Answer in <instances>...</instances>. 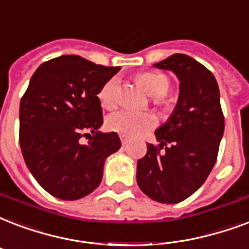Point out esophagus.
<instances>
[{"instance_id":"esophagus-1","label":"esophagus","mask_w":249,"mask_h":249,"mask_svg":"<svg viewBox=\"0 0 249 249\" xmlns=\"http://www.w3.org/2000/svg\"><path fill=\"white\" fill-rule=\"evenodd\" d=\"M120 140H121V143H123V145H126V143L130 141V138H129L128 136H125V134H121Z\"/></svg>"}]
</instances>
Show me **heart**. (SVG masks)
<instances>
[{
  "label": "heart",
  "instance_id": "heart-1",
  "mask_svg": "<svg viewBox=\"0 0 249 249\" xmlns=\"http://www.w3.org/2000/svg\"><path fill=\"white\" fill-rule=\"evenodd\" d=\"M137 82L149 92L155 103L164 102V94L170 89V79L162 73H141L137 75ZM100 103L104 108H113L119 99V79L112 77L104 83L98 92ZM157 117L149 111L120 109L107 117V128L112 132L136 137L141 136L155 126Z\"/></svg>",
  "mask_w": 249,
  "mask_h": 249
}]
</instances>
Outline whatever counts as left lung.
<instances>
[{"label": "left lung", "instance_id": "obj_1", "mask_svg": "<svg viewBox=\"0 0 249 249\" xmlns=\"http://www.w3.org/2000/svg\"><path fill=\"white\" fill-rule=\"evenodd\" d=\"M180 81L179 100L137 162V184L151 200L178 204L205 183L217 162L225 130L219 89L213 73L192 57L176 53L155 64Z\"/></svg>", "mask_w": 249, "mask_h": 249}]
</instances>
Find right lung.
<instances>
[{"instance_id":"1","label":"right lung","mask_w":249,"mask_h":249,"mask_svg":"<svg viewBox=\"0 0 249 249\" xmlns=\"http://www.w3.org/2000/svg\"><path fill=\"white\" fill-rule=\"evenodd\" d=\"M119 70L64 54L43 62L32 75L20 99L19 143L32 176L53 197L73 201L90 195L102 181L106 158L121 147L117 133L99 130L98 98Z\"/></svg>"}]
</instances>
